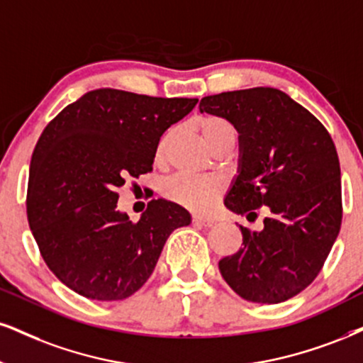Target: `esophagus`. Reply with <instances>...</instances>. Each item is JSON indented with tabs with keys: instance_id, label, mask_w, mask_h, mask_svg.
<instances>
[{
	"instance_id": "34e87169",
	"label": "esophagus",
	"mask_w": 363,
	"mask_h": 363,
	"mask_svg": "<svg viewBox=\"0 0 363 363\" xmlns=\"http://www.w3.org/2000/svg\"><path fill=\"white\" fill-rule=\"evenodd\" d=\"M194 222L195 223H200V225H203V227H212L213 225V218H208V217L195 216L194 217Z\"/></svg>"
}]
</instances>
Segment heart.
I'll use <instances>...</instances> for the list:
<instances>
[{
  "mask_svg": "<svg viewBox=\"0 0 363 363\" xmlns=\"http://www.w3.org/2000/svg\"><path fill=\"white\" fill-rule=\"evenodd\" d=\"M196 129H199L202 140L213 153H222L225 150H232L239 140V133L229 119L220 118V116H203L196 121ZM177 133L168 131L163 134L156 147V161L163 163L167 160L169 147H172ZM222 183L216 178H191V177H178L169 178L164 183L163 191L169 200L177 202L182 207L191 210V212H208L216 205L218 196L222 194Z\"/></svg>",
  "mask_w": 363,
  "mask_h": 363,
  "instance_id": "obj_1",
  "label": "heart"
}]
</instances>
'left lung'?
<instances>
[{
    "instance_id": "obj_1",
    "label": "left lung",
    "mask_w": 363,
    "mask_h": 363,
    "mask_svg": "<svg viewBox=\"0 0 363 363\" xmlns=\"http://www.w3.org/2000/svg\"><path fill=\"white\" fill-rule=\"evenodd\" d=\"M200 113L229 119L239 133V174L225 196L232 212L256 216L261 232L240 227L242 247L218 261L240 298L276 305L313 283L342 225V182L333 140L323 124L272 87L222 92Z\"/></svg>"
}]
</instances>
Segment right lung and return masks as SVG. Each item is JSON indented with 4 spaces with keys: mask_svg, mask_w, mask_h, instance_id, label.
<instances>
[{
    "mask_svg": "<svg viewBox=\"0 0 363 363\" xmlns=\"http://www.w3.org/2000/svg\"><path fill=\"white\" fill-rule=\"evenodd\" d=\"M196 102L96 89L43 129L30 163L26 216L43 261L67 288L97 301L129 298L151 276L169 234L191 222L163 199L129 220L116 190L153 169L161 134Z\"/></svg>",
    "mask_w": 363,
    "mask_h": 363,
    "instance_id": "right-lung-1",
    "label": "right lung"
}]
</instances>
